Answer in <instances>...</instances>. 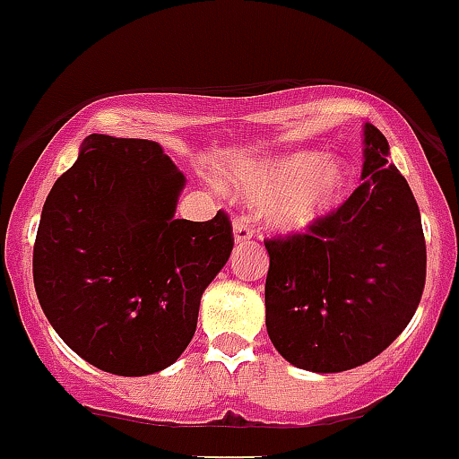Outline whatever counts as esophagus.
Listing matches in <instances>:
<instances>
[{"mask_svg":"<svg viewBox=\"0 0 459 459\" xmlns=\"http://www.w3.org/2000/svg\"><path fill=\"white\" fill-rule=\"evenodd\" d=\"M252 227L247 225V221L243 216L234 218V241L237 243H247L252 238Z\"/></svg>","mask_w":459,"mask_h":459,"instance_id":"esophagus-1","label":"esophagus"}]
</instances>
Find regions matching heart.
I'll list each match as a JSON object with an SVG mask.
<instances>
[{"label": "heart", "instance_id": "1", "mask_svg": "<svg viewBox=\"0 0 459 459\" xmlns=\"http://www.w3.org/2000/svg\"><path fill=\"white\" fill-rule=\"evenodd\" d=\"M351 171L342 160H325V152H279L247 161L234 173V186L252 204L268 207L274 230L302 234L325 221L347 198Z\"/></svg>", "mask_w": 459, "mask_h": 459}]
</instances>
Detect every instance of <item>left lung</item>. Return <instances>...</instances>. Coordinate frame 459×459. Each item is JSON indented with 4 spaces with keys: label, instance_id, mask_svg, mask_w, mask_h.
I'll return each instance as SVG.
<instances>
[{
    "label": "left lung",
    "instance_id": "1",
    "mask_svg": "<svg viewBox=\"0 0 459 459\" xmlns=\"http://www.w3.org/2000/svg\"><path fill=\"white\" fill-rule=\"evenodd\" d=\"M363 134V185L308 234L265 241L268 335L307 372L369 363L412 320L426 283L417 200L381 130L365 124Z\"/></svg>",
    "mask_w": 459,
    "mask_h": 459
}]
</instances>
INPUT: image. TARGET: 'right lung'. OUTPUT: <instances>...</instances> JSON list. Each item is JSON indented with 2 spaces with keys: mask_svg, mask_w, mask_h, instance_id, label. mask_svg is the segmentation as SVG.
I'll list each match as a JSON object with an SVG mask.
<instances>
[{
  "mask_svg": "<svg viewBox=\"0 0 459 459\" xmlns=\"http://www.w3.org/2000/svg\"><path fill=\"white\" fill-rule=\"evenodd\" d=\"M185 185L157 142L90 134L47 195L38 299L65 344L103 372L146 377L176 363L204 288L230 259L227 213L176 218Z\"/></svg>",
  "mask_w": 459,
  "mask_h": 459,
  "instance_id": "1",
  "label": "right lung"
}]
</instances>
